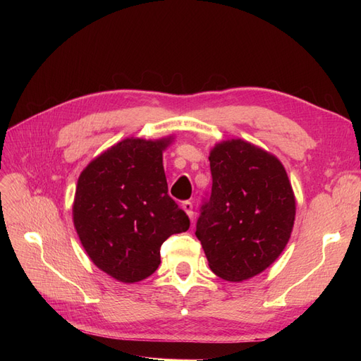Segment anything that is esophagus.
Listing matches in <instances>:
<instances>
[{"instance_id": "esophagus-1", "label": "esophagus", "mask_w": 361, "mask_h": 361, "mask_svg": "<svg viewBox=\"0 0 361 361\" xmlns=\"http://www.w3.org/2000/svg\"><path fill=\"white\" fill-rule=\"evenodd\" d=\"M182 209H183L185 212H187V215L192 220V218H194V211H192V203H191L190 200L182 203Z\"/></svg>"}]
</instances>
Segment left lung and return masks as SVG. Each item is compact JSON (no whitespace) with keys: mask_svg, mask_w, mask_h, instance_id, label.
<instances>
[{"mask_svg":"<svg viewBox=\"0 0 361 361\" xmlns=\"http://www.w3.org/2000/svg\"><path fill=\"white\" fill-rule=\"evenodd\" d=\"M209 161L212 190L195 235L214 274L243 281L285 250L295 220L292 187L276 157L243 140L216 145Z\"/></svg>","mask_w":361,"mask_h":361,"instance_id":"obj_1","label":"left lung"}]
</instances>
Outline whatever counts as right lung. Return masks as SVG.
Listing matches in <instances>:
<instances>
[{
  "instance_id": "1",
  "label": "right lung",
  "mask_w": 361,
  "mask_h": 361,
  "mask_svg": "<svg viewBox=\"0 0 361 361\" xmlns=\"http://www.w3.org/2000/svg\"><path fill=\"white\" fill-rule=\"evenodd\" d=\"M170 138H126L84 169L73 224L93 264L123 283L145 280L161 264L159 250L190 218L169 195L162 150Z\"/></svg>"
}]
</instances>
